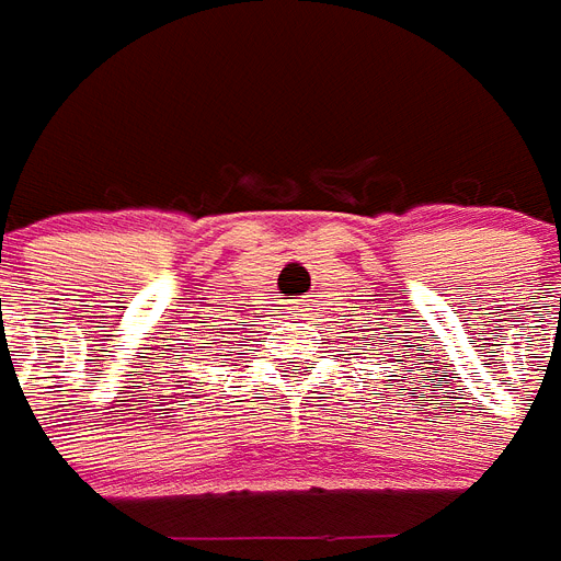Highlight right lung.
I'll return each mask as SVG.
<instances>
[{
	"mask_svg": "<svg viewBox=\"0 0 561 561\" xmlns=\"http://www.w3.org/2000/svg\"><path fill=\"white\" fill-rule=\"evenodd\" d=\"M220 337H227V332H224V329H206V332H201L197 334V337H194L192 341V346H194V352H192V360H203L206 358V355H209V350H218V352H224L220 350V346H224V343L227 341H220Z\"/></svg>",
	"mask_w": 561,
	"mask_h": 561,
	"instance_id": "1",
	"label": "right lung"
}]
</instances>
